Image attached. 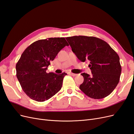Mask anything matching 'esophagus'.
Listing matches in <instances>:
<instances>
[{
    "label": "esophagus",
    "mask_w": 134,
    "mask_h": 134,
    "mask_svg": "<svg viewBox=\"0 0 134 134\" xmlns=\"http://www.w3.org/2000/svg\"><path fill=\"white\" fill-rule=\"evenodd\" d=\"M69 74H70V75H72V76H76V75H77V74H76L72 73V72H70Z\"/></svg>",
    "instance_id": "1"
}]
</instances>
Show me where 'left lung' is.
<instances>
[{"instance_id": "8db88e82", "label": "left lung", "mask_w": 134, "mask_h": 134, "mask_svg": "<svg viewBox=\"0 0 134 134\" xmlns=\"http://www.w3.org/2000/svg\"><path fill=\"white\" fill-rule=\"evenodd\" d=\"M66 39L78 59L90 64L92 75L81 74L84 82L80 90L94 99L110 94L118 84L121 73L118 54L106 41L97 37L75 36Z\"/></svg>"}]
</instances>
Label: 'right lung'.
I'll return each mask as SVG.
<instances>
[{
  "label": "right lung",
  "instance_id": "right-lung-1",
  "mask_svg": "<svg viewBox=\"0 0 134 134\" xmlns=\"http://www.w3.org/2000/svg\"><path fill=\"white\" fill-rule=\"evenodd\" d=\"M69 44L64 37L48 38L32 43L16 64V75L23 91L32 99L44 102L62 87L65 72H46L50 61Z\"/></svg>",
  "mask_w": 134,
  "mask_h": 134
}]
</instances>
